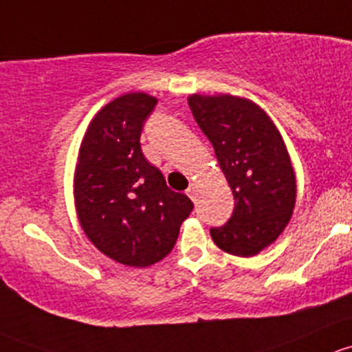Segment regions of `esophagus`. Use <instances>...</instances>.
Segmentation results:
<instances>
[{"mask_svg":"<svg viewBox=\"0 0 352 352\" xmlns=\"http://www.w3.org/2000/svg\"><path fill=\"white\" fill-rule=\"evenodd\" d=\"M186 193H188V197L191 198V200H195V198H197V184L190 183V186H188Z\"/></svg>","mask_w":352,"mask_h":352,"instance_id":"34e87169","label":"esophagus"}]
</instances>
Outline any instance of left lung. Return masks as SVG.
I'll use <instances>...</instances> for the list:
<instances>
[{"instance_id":"obj_1","label":"left lung","mask_w":352,"mask_h":352,"mask_svg":"<svg viewBox=\"0 0 352 352\" xmlns=\"http://www.w3.org/2000/svg\"><path fill=\"white\" fill-rule=\"evenodd\" d=\"M188 103L235 200L229 222L210 235L232 256L259 254L283 234L295 208L296 177L283 137L248 98L197 93Z\"/></svg>"}]
</instances>
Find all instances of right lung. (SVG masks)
Listing matches in <instances>:
<instances>
[{
	"label": "right lung",
	"mask_w": 352,
	"mask_h": 352,
	"mask_svg": "<svg viewBox=\"0 0 352 352\" xmlns=\"http://www.w3.org/2000/svg\"><path fill=\"white\" fill-rule=\"evenodd\" d=\"M155 103L154 96L135 91L104 104L82 137L72 184L86 237L104 256L133 267L164 259L193 210L140 149L144 120Z\"/></svg>",
	"instance_id": "1"
}]
</instances>
